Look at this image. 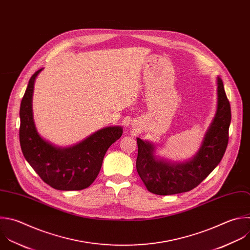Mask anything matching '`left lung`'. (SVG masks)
<instances>
[{
	"instance_id": "1",
	"label": "left lung",
	"mask_w": 250,
	"mask_h": 250,
	"mask_svg": "<svg viewBox=\"0 0 250 250\" xmlns=\"http://www.w3.org/2000/svg\"><path fill=\"white\" fill-rule=\"evenodd\" d=\"M230 106L223 81L218 77V107L197 155L186 164L172 165L153 156L154 146L137 138L136 170L147 189L158 195L187 192L196 188L221 162L229 142Z\"/></svg>"
}]
</instances>
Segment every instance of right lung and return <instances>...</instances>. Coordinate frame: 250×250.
I'll list each match as a JSON object with an SVG mask.
<instances>
[{"label":"right lung","mask_w":250,"mask_h":250,"mask_svg":"<svg viewBox=\"0 0 250 250\" xmlns=\"http://www.w3.org/2000/svg\"><path fill=\"white\" fill-rule=\"evenodd\" d=\"M37 70L21 103L20 142L22 154L47 185L59 190H81L97 178L108 148L123 134L122 127L103 128L79 144L58 148L38 134L32 117V93Z\"/></svg>","instance_id":"add662e5"}]
</instances>
